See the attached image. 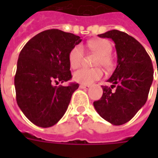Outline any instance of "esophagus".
<instances>
[{
	"mask_svg": "<svg viewBox=\"0 0 158 158\" xmlns=\"http://www.w3.org/2000/svg\"><path fill=\"white\" fill-rule=\"evenodd\" d=\"M79 88L83 89H88L89 88V85H85V84H80Z\"/></svg>",
	"mask_w": 158,
	"mask_h": 158,
	"instance_id": "obj_1",
	"label": "esophagus"
}]
</instances>
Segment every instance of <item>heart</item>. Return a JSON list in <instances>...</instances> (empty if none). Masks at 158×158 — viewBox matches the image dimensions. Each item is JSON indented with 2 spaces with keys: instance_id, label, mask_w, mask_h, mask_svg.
I'll return each mask as SVG.
<instances>
[{
  "instance_id": "obj_1",
  "label": "heart",
  "mask_w": 158,
  "mask_h": 158,
  "mask_svg": "<svg viewBox=\"0 0 158 158\" xmlns=\"http://www.w3.org/2000/svg\"><path fill=\"white\" fill-rule=\"evenodd\" d=\"M86 47L93 52L98 54L94 61V65H102L105 69H110L113 67L114 60L111 56L112 44L110 41L103 38L93 39L87 42ZM84 57V48L81 45H75L69 53V65L72 69H77L81 64ZM103 75V71L101 68H82L74 72V80L81 84L89 85L94 82L98 80Z\"/></svg>"
}]
</instances>
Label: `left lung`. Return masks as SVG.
Masks as SVG:
<instances>
[{"mask_svg":"<svg viewBox=\"0 0 158 158\" xmlns=\"http://www.w3.org/2000/svg\"><path fill=\"white\" fill-rule=\"evenodd\" d=\"M98 36L114 41L118 64L107 80L111 85L102 86L103 94L94 106L104 120L123 125L147 102L153 80L152 60L144 48L126 33L113 29Z\"/></svg>","mask_w":158,"mask_h":158,"instance_id":"left-lung-1","label":"left lung"}]
</instances>
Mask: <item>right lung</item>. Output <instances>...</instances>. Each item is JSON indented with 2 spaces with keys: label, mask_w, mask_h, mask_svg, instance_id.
Returning <instances> with one entry per match:
<instances>
[{
  "label": "right lung",
  "mask_w": 158,
  "mask_h": 158,
  "mask_svg": "<svg viewBox=\"0 0 158 158\" xmlns=\"http://www.w3.org/2000/svg\"><path fill=\"white\" fill-rule=\"evenodd\" d=\"M81 41L73 33L48 29L31 38L21 50L15 76L16 101L34 125L51 127L66 111L79 84H53L71 79L69 53Z\"/></svg>",
  "instance_id": "obj_1"
}]
</instances>
